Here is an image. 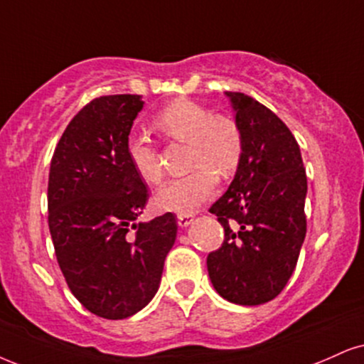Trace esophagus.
<instances>
[{
  "mask_svg": "<svg viewBox=\"0 0 364 364\" xmlns=\"http://www.w3.org/2000/svg\"><path fill=\"white\" fill-rule=\"evenodd\" d=\"M192 221H194V214H191V213L178 214V216H177V224L181 228H187Z\"/></svg>",
  "mask_w": 364,
  "mask_h": 364,
  "instance_id": "1",
  "label": "esophagus"
}]
</instances>
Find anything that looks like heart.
<instances>
[{"instance_id": "b5f03b06", "label": "heart", "mask_w": 364, "mask_h": 364, "mask_svg": "<svg viewBox=\"0 0 364 364\" xmlns=\"http://www.w3.org/2000/svg\"><path fill=\"white\" fill-rule=\"evenodd\" d=\"M154 127L168 141L189 145L187 165L192 168V172L173 178L156 192L154 200L161 210L192 213L216 189L218 173L228 178L240 168L245 138L240 124L230 116L213 114L208 107L191 100H175L155 114ZM127 155L143 182L150 186L161 182L160 159L146 138H129Z\"/></svg>"}]
</instances>
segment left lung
I'll list each match as a JSON object with an SVG mask.
<instances>
[{
	"instance_id": "left-lung-1",
	"label": "left lung",
	"mask_w": 364,
	"mask_h": 364,
	"mask_svg": "<svg viewBox=\"0 0 364 364\" xmlns=\"http://www.w3.org/2000/svg\"><path fill=\"white\" fill-rule=\"evenodd\" d=\"M245 138L230 189L210 205L224 228L208 272L223 299L259 306L285 289L307 232V175L299 143L273 111L243 92H226Z\"/></svg>"
}]
</instances>
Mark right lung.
Here are the masks:
<instances>
[{
	"label": "right lung",
	"instance_id": "1",
	"mask_svg": "<svg viewBox=\"0 0 364 364\" xmlns=\"http://www.w3.org/2000/svg\"><path fill=\"white\" fill-rule=\"evenodd\" d=\"M138 94L101 96L67 124L48 173V230L74 297L102 319H127L155 297L177 219L136 223L150 194L127 155Z\"/></svg>",
	"mask_w": 364,
	"mask_h": 364
}]
</instances>
